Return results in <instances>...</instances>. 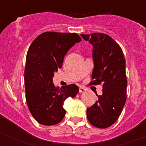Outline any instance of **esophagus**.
<instances>
[{
    "instance_id": "1",
    "label": "esophagus",
    "mask_w": 146,
    "mask_h": 146,
    "mask_svg": "<svg viewBox=\"0 0 146 146\" xmlns=\"http://www.w3.org/2000/svg\"><path fill=\"white\" fill-rule=\"evenodd\" d=\"M86 91V89L83 86H80V92H85Z\"/></svg>"
}]
</instances>
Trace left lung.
I'll list each match as a JSON object with an SVG mask.
<instances>
[{
	"mask_svg": "<svg viewBox=\"0 0 146 146\" xmlns=\"http://www.w3.org/2000/svg\"><path fill=\"white\" fill-rule=\"evenodd\" d=\"M93 45L94 69L89 85L102 84V96L87 108L89 123L98 128H108L117 120L127 100L126 60L120 45L108 35L81 34Z\"/></svg>",
	"mask_w": 146,
	"mask_h": 146,
	"instance_id": "8db88e82",
	"label": "left lung"
}]
</instances>
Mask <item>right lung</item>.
I'll return each instance as SVG.
<instances>
[{
    "label": "right lung",
    "instance_id": "right-lung-1",
    "mask_svg": "<svg viewBox=\"0 0 146 146\" xmlns=\"http://www.w3.org/2000/svg\"><path fill=\"white\" fill-rule=\"evenodd\" d=\"M81 40L76 33L46 32L38 35L29 48L24 72L26 103L33 117L41 124L59 123L66 113L64 101L79 92L75 84L56 87L52 78L57 69L62 67L67 51Z\"/></svg>",
    "mask_w": 146,
    "mask_h": 146
}]
</instances>
